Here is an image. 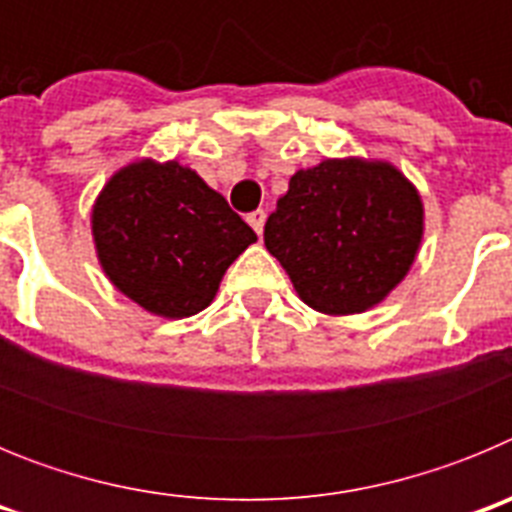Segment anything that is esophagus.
<instances>
[{"label":"esophagus","mask_w":512,"mask_h":512,"mask_svg":"<svg viewBox=\"0 0 512 512\" xmlns=\"http://www.w3.org/2000/svg\"><path fill=\"white\" fill-rule=\"evenodd\" d=\"M248 220V225H251L253 230H256V233H264V223H266V212L264 210H256V212H251V215L246 217Z\"/></svg>","instance_id":"obj_1"}]
</instances>
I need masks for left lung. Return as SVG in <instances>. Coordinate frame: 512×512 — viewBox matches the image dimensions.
Instances as JSON below:
<instances>
[{
  "label": "left lung",
  "mask_w": 512,
  "mask_h": 512,
  "mask_svg": "<svg viewBox=\"0 0 512 512\" xmlns=\"http://www.w3.org/2000/svg\"><path fill=\"white\" fill-rule=\"evenodd\" d=\"M423 217L418 189L390 161L325 158L289 179L264 243L305 305L354 315L405 279L423 241Z\"/></svg>",
  "instance_id": "obj_1"
}]
</instances>
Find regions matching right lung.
<instances>
[{"mask_svg": "<svg viewBox=\"0 0 512 512\" xmlns=\"http://www.w3.org/2000/svg\"><path fill=\"white\" fill-rule=\"evenodd\" d=\"M104 277L158 318H189L217 295L256 233L223 194L179 161L140 158L104 184L92 207Z\"/></svg>", "mask_w": 512, "mask_h": 512, "instance_id": "right-lung-1", "label": "right lung"}]
</instances>
